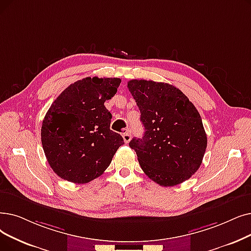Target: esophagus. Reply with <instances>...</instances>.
<instances>
[{
    "label": "esophagus",
    "mask_w": 251,
    "mask_h": 251,
    "mask_svg": "<svg viewBox=\"0 0 251 251\" xmlns=\"http://www.w3.org/2000/svg\"><path fill=\"white\" fill-rule=\"evenodd\" d=\"M123 138H124V141H125V143L127 144V143H129L130 139H131V134H130V132H129V131H127V132L123 133Z\"/></svg>",
    "instance_id": "1"
}]
</instances>
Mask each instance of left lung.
I'll return each mask as SVG.
<instances>
[{"mask_svg": "<svg viewBox=\"0 0 251 251\" xmlns=\"http://www.w3.org/2000/svg\"><path fill=\"white\" fill-rule=\"evenodd\" d=\"M128 89L140 111L143 138H132L141 169L162 187L189 179L201 165L207 136L195 105L167 83L131 80Z\"/></svg>", "mask_w": 251, "mask_h": 251, "instance_id": "8db88e82", "label": "left lung"}]
</instances>
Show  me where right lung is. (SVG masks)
Wrapping results in <instances>:
<instances>
[{"instance_id":"right-lung-1","label":"right lung","mask_w":251,"mask_h":251,"mask_svg":"<svg viewBox=\"0 0 251 251\" xmlns=\"http://www.w3.org/2000/svg\"><path fill=\"white\" fill-rule=\"evenodd\" d=\"M119 78H85L71 84L43 120L41 140L50 167L75 183H87L110 166L123 137L110 129L104 101L117 93Z\"/></svg>"}]
</instances>
